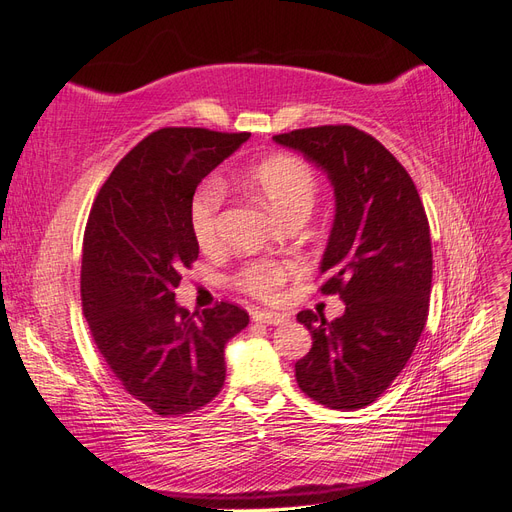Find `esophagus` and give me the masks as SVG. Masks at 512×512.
Segmentation results:
<instances>
[{
    "label": "esophagus",
    "mask_w": 512,
    "mask_h": 512,
    "mask_svg": "<svg viewBox=\"0 0 512 512\" xmlns=\"http://www.w3.org/2000/svg\"><path fill=\"white\" fill-rule=\"evenodd\" d=\"M252 318H254L256 322H265V324H284V322H288V316H286V314L269 312V309H265V312H254Z\"/></svg>",
    "instance_id": "34e87169"
}]
</instances>
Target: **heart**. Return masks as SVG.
Wrapping results in <instances>:
<instances>
[{"instance_id":"obj_1","label":"heart","mask_w":512,"mask_h":512,"mask_svg":"<svg viewBox=\"0 0 512 512\" xmlns=\"http://www.w3.org/2000/svg\"><path fill=\"white\" fill-rule=\"evenodd\" d=\"M245 181L280 215L292 220L307 215L314 207L318 194V177L314 168L292 153H273L247 168ZM226 192L218 179H207L196 188L190 200V226L203 250H215L220 245V211ZM299 271L292 260H252L237 273L241 290L258 299H271L290 277Z\"/></svg>"}]
</instances>
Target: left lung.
Returning <instances> with one entry per match:
<instances>
[{"instance_id": "obj_1", "label": "left lung", "mask_w": 512, "mask_h": 512, "mask_svg": "<svg viewBox=\"0 0 512 512\" xmlns=\"http://www.w3.org/2000/svg\"><path fill=\"white\" fill-rule=\"evenodd\" d=\"M273 141L301 151L333 183L320 292L346 303L331 322L312 309L297 314L312 333V350L294 376L318 404L359 410L389 389L425 329L433 273L425 207L408 170L359 128H303Z\"/></svg>"}]
</instances>
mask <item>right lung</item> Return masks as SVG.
I'll use <instances>...</instances> for the list:
<instances>
[{
  "instance_id": "obj_1",
  "label": "right lung",
  "mask_w": 512,
  "mask_h": 512,
  "mask_svg": "<svg viewBox=\"0 0 512 512\" xmlns=\"http://www.w3.org/2000/svg\"><path fill=\"white\" fill-rule=\"evenodd\" d=\"M250 132L162 128L100 188L83 239L81 299L91 337L134 399L160 416L207 406L226 380L224 346L250 322L222 301L190 314L175 301L198 258L190 200Z\"/></svg>"
}]
</instances>
